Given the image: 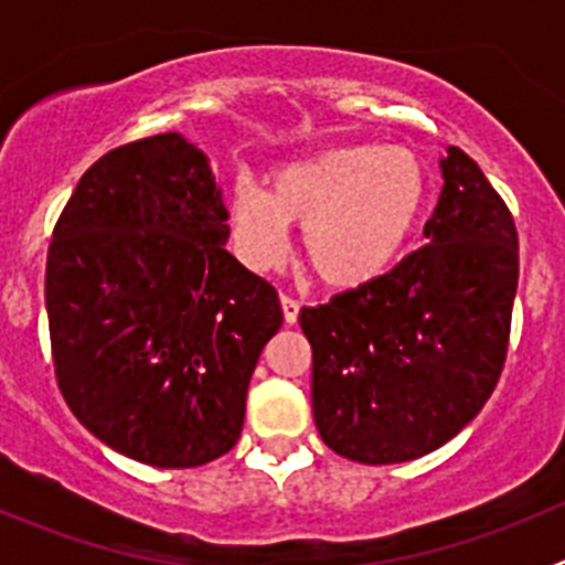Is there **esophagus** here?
Returning a JSON list of instances; mask_svg holds the SVG:
<instances>
[{
    "mask_svg": "<svg viewBox=\"0 0 565 565\" xmlns=\"http://www.w3.org/2000/svg\"><path fill=\"white\" fill-rule=\"evenodd\" d=\"M279 302H282V317H286L288 326H297L299 319V302L294 297H288V294H282L279 297Z\"/></svg>",
    "mask_w": 565,
    "mask_h": 565,
    "instance_id": "34e87169",
    "label": "esophagus"
}]
</instances>
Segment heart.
<instances>
[{
	"label": "heart",
	"instance_id": "b5f03b06",
	"mask_svg": "<svg viewBox=\"0 0 565 565\" xmlns=\"http://www.w3.org/2000/svg\"><path fill=\"white\" fill-rule=\"evenodd\" d=\"M424 198L427 178L416 154L353 143L279 163L268 174V192L237 183L228 226L243 263L268 271L286 257L291 223H299L308 271L322 286L351 291L396 263Z\"/></svg>",
	"mask_w": 565,
	"mask_h": 565
}]
</instances>
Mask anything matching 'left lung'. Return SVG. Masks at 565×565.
<instances>
[{
    "label": "left lung",
    "mask_w": 565,
    "mask_h": 565,
    "mask_svg": "<svg viewBox=\"0 0 565 565\" xmlns=\"http://www.w3.org/2000/svg\"><path fill=\"white\" fill-rule=\"evenodd\" d=\"M441 178L427 246L299 311L313 353V422L351 461L402 463L438 450L481 413L507 362L515 221L458 147L447 149Z\"/></svg>",
    "instance_id": "1"
}]
</instances>
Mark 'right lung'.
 Here are the masks:
<instances>
[{"mask_svg": "<svg viewBox=\"0 0 565 565\" xmlns=\"http://www.w3.org/2000/svg\"><path fill=\"white\" fill-rule=\"evenodd\" d=\"M209 158L163 132L102 154L53 228V367L98 441L186 469L237 444L257 359L282 326L271 282L226 252Z\"/></svg>", "mask_w": 565, "mask_h": 565, "instance_id": "add662e5", "label": "right lung"}]
</instances>
